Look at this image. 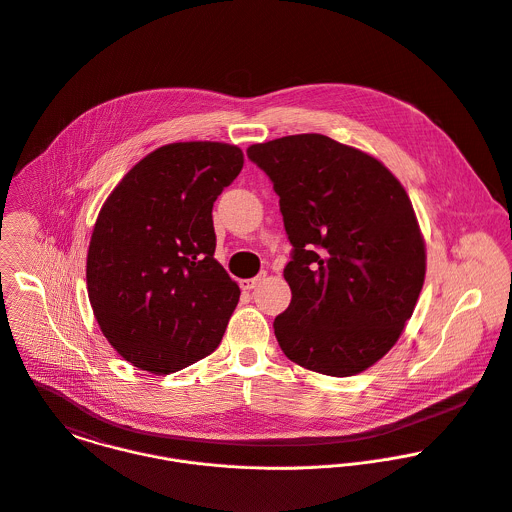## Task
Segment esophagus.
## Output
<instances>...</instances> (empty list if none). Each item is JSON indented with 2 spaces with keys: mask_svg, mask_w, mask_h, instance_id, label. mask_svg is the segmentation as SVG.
I'll list each match as a JSON object with an SVG mask.
<instances>
[{
  "mask_svg": "<svg viewBox=\"0 0 512 512\" xmlns=\"http://www.w3.org/2000/svg\"><path fill=\"white\" fill-rule=\"evenodd\" d=\"M266 278V272H262V274H258L256 278H246V280H240V288L242 290H252V288H256L262 280Z\"/></svg>",
  "mask_w": 512,
  "mask_h": 512,
  "instance_id": "34e87169",
  "label": "esophagus"
}]
</instances>
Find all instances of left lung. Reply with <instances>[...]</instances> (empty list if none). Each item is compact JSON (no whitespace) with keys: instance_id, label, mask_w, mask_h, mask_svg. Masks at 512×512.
Instances as JSON below:
<instances>
[{"instance_id":"1","label":"left lung","mask_w":512,"mask_h":512,"mask_svg":"<svg viewBox=\"0 0 512 512\" xmlns=\"http://www.w3.org/2000/svg\"><path fill=\"white\" fill-rule=\"evenodd\" d=\"M280 196L294 246L292 302L274 334L294 363L349 377L401 338L419 300L427 252L413 204L379 159L308 133L248 147Z\"/></svg>"}]
</instances>
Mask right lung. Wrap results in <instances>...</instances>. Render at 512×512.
Segmentation results:
<instances>
[{"label": "right lung", "mask_w": 512, "mask_h": 512, "mask_svg": "<svg viewBox=\"0 0 512 512\" xmlns=\"http://www.w3.org/2000/svg\"><path fill=\"white\" fill-rule=\"evenodd\" d=\"M242 149L188 141L159 147L103 202L89 250L95 320L131 365L169 375L210 355L240 288L214 258L212 206L242 171Z\"/></svg>", "instance_id": "1"}]
</instances>
